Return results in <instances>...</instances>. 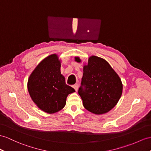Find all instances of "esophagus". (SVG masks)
Wrapping results in <instances>:
<instances>
[{"mask_svg": "<svg viewBox=\"0 0 151 151\" xmlns=\"http://www.w3.org/2000/svg\"><path fill=\"white\" fill-rule=\"evenodd\" d=\"M78 87H79V85H78V84H74V85L73 86V88H74L75 90H76V91H78Z\"/></svg>", "mask_w": 151, "mask_h": 151, "instance_id": "34e87169", "label": "esophagus"}]
</instances>
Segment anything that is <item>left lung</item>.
<instances>
[{
  "label": "left lung",
  "instance_id": "8db88e82",
  "mask_svg": "<svg viewBox=\"0 0 151 151\" xmlns=\"http://www.w3.org/2000/svg\"><path fill=\"white\" fill-rule=\"evenodd\" d=\"M75 61L81 62L79 57ZM122 89L120 77L107 61L95 56L88 58L78 91L85 109L96 115L109 111L118 103Z\"/></svg>",
  "mask_w": 151,
  "mask_h": 151
}]
</instances>
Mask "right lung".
<instances>
[{
    "label": "right lung",
    "instance_id": "1",
    "mask_svg": "<svg viewBox=\"0 0 151 151\" xmlns=\"http://www.w3.org/2000/svg\"><path fill=\"white\" fill-rule=\"evenodd\" d=\"M61 62L57 54L50 55L36 66L28 79L27 90L32 101L49 114L63 109L68 94L75 91L61 74Z\"/></svg>",
    "mask_w": 151,
    "mask_h": 151
}]
</instances>
